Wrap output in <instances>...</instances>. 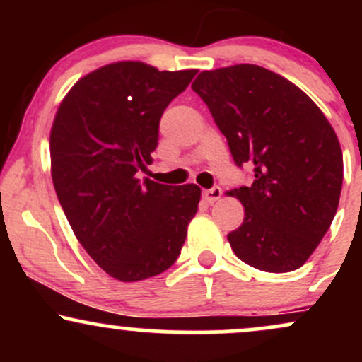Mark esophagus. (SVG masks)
<instances>
[{
  "label": "esophagus",
  "mask_w": 362,
  "mask_h": 362,
  "mask_svg": "<svg viewBox=\"0 0 362 362\" xmlns=\"http://www.w3.org/2000/svg\"><path fill=\"white\" fill-rule=\"evenodd\" d=\"M221 194H223V190L219 189V187H213V189H207L202 192V199H204L206 202H209V204H213V202L221 199Z\"/></svg>",
  "instance_id": "1"
}]
</instances>
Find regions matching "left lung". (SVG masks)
Masks as SVG:
<instances>
[{
    "label": "left lung",
    "instance_id": "1",
    "mask_svg": "<svg viewBox=\"0 0 362 362\" xmlns=\"http://www.w3.org/2000/svg\"><path fill=\"white\" fill-rule=\"evenodd\" d=\"M192 90L235 163L253 168L250 187L228 192L245 207L228 235L235 255L259 271H296L337 213L344 160L334 127L305 91L257 64L202 71Z\"/></svg>",
    "mask_w": 362,
    "mask_h": 362
}]
</instances>
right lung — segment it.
<instances>
[{
    "instance_id": "add662e5",
    "label": "right lung",
    "mask_w": 362,
    "mask_h": 362,
    "mask_svg": "<svg viewBox=\"0 0 362 362\" xmlns=\"http://www.w3.org/2000/svg\"><path fill=\"white\" fill-rule=\"evenodd\" d=\"M195 73L112 62L74 83L54 117L49 146L57 199L78 242L117 281L172 267L197 213L195 184L138 178L153 163L163 110Z\"/></svg>"
}]
</instances>
